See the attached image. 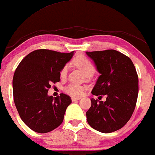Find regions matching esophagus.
<instances>
[{
    "label": "esophagus",
    "instance_id": "esophagus-1",
    "mask_svg": "<svg viewBox=\"0 0 155 155\" xmlns=\"http://www.w3.org/2000/svg\"><path fill=\"white\" fill-rule=\"evenodd\" d=\"M79 100H80L79 97H71V101H75Z\"/></svg>",
    "mask_w": 155,
    "mask_h": 155
}]
</instances>
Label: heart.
<instances>
[{"label":"heart","instance_id":"1","mask_svg":"<svg viewBox=\"0 0 155 155\" xmlns=\"http://www.w3.org/2000/svg\"><path fill=\"white\" fill-rule=\"evenodd\" d=\"M74 63L78 68H80L85 76L92 75L94 71V66L92 62L88 58L84 56H78L74 61ZM68 66L64 65L61 71V77L62 78L65 77L68 74ZM84 87L81 85L71 84L64 87V91L67 93L74 96H79L82 94Z\"/></svg>","mask_w":155,"mask_h":155}]
</instances>
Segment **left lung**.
Returning <instances> with one entry per match:
<instances>
[{"instance_id":"obj_1","label":"left lung","mask_w":155,"mask_h":155,"mask_svg":"<svg viewBox=\"0 0 155 155\" xmlns=\"http://www.w3.org/2000/svg\"><path fill=\"white\" fill-rule=\"evenodd\" d=\"M85 53L100 74L92 94L107 95L105 101L91 99L87 121L97 131L114 132L125 125L135 109L138 93L137 70L131 59L117 51Z\"/></svg>"}]
</instances>
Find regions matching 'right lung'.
Instances as JSON below:
<instances>
[{"instance_id": "add662e5", "label": "right lung", "mask_w": 155, "mask_h": 155, "mask_svg": "<svg viewBox=\"0 0 155 155\" xmlns=\"http://www.w3.org/2000/svg\"><path fill=\"white\" fill-rule=\"evenodd\" d=\"M74 54L35 50L16 69L12 81L16 108L23 122L35 132H49L63 121L71 98L63 93L56 97L48 96V91L51 84L61 81V71Z\"/></svg>"}]
</instances>
